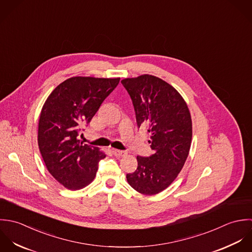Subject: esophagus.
<instances>
[{
	"label": "esophagus",
	"mask_w": 252,
	"mask_h": 252,
	"mask_svg": "<svg viewBox=\"0 0 252 252\" xmlns=\"http://www.w3.org/2000/svg\"><path fill=\"white\" fill-rule=\"evenodd\" d=\"M113 154L117 157H124L126 155V152L122 151V150H117V149H113Z\"/></svg>",
	"instance_id": "1"
}]
</instances>
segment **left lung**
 I'll use <instances>...</instances> for the list:
<instances>
[{
	"label": "left lung",
	"instance_id": "8db88e82",
	"mask_svg": "<svg viewBox=\"0 0 252 252\" xmlns=\"http://www.w3.org/2000/svg\"><path fill=\"white\" fill-rule=\"evenodd\" d=\"M135 111L136 123L150 135L153 154L137 156V168L126 174L128 184L144 195L166 189L181 171L192 141V120L186 102L166 82L142 75L122 81Z\"/></svg>",
	"mask_w": 252,
	"mask_h": 252
}]
</instances>
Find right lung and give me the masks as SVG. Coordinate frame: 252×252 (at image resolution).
<instances>
[{
	"instance_id": "right-lung-1",
	"label": "right lung",
	"mask_w": 252,
	"mask_h": 252,
	"mask_svg": "<svg viewBox=\"0 0 252 252\" xmlns=\"http://www.w3.org/2000/svg\"><path fill=\"white\" fill-rule=\"evenodd\" d=\"M119 82L120 78L73 77L57 86L43 106L40 152L51 175L69 190L92 183L99 160L106 157L97 147L80 142L79 136Z\"/></svg>"
}]
</instances>
